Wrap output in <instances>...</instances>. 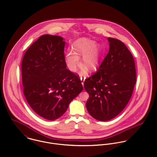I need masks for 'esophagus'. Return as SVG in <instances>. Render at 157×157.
I'll list each match as a JSON object with an SVG mask.
<instances>
[{"mask_svg":"<svg viewBox=\"0 0 157 157\" xmlns=\"http://www.w3.org/2000/svg\"><path fill=\"white\" fill-rule=\"evenodd\" d=\"M81 83H82V85L84 86V81H85V78H82V77H81Z\"/></svg>","mask_w":157,"mask_h":157,"instance_id":"1","label":"esophagus"}]
</instances>
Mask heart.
<instances>
[{
	"label": "heart",
	"mask_w": 157,
	"mask_h": 157,
	"mask_svg": "<svg viewBox=\"0 0 157 157\" xmlns=\"http://www.w3.org/2000/svg\"><path fill=\"white\" fill-rule=\"evenodd\" d=\"M74 51H69L65 56L67 67L71 72H75L79 65V56H82V64L90 70H93L98 66L101 57V50L99 45L93 40L82 38L77 40L73 44ZM87 73L84 69L81 75Z\"/></svg>",
	"instance_id": "1"
}]
</instances>
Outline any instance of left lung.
Listing matches in <instances>:
<instances>
[{"label": "left lung", "mask_w": 157, "mask_h": 157, "mask_svg": "<svg viewBox=\"0 0 157 157\" xmlns=\"http://www.w3.org/2000/svg\"><path fill=\"white\" fill-rule=\"evenodd\" d=\"M108 53L96 72L86 79L89 94L88 113L99 121H108L120 114L128 104L136 82L132 55L121 41L108 37Z\"/></svg>", "instance_id": "left-lung-1"}]
</instances>
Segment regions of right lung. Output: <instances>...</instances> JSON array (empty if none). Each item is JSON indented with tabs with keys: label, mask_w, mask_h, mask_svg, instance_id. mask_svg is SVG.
Instances as JSON below:
<instances>
[{
	"label": "right lung",
	"mask_w": 157,
	"mask_h": 157,
	"mask_svg": "<svg viewBox=\"0 0 157 157\" xmlns=\"http://www.w3.org/2000/svg\"><path fill=\"white\" fill-rule=\"evenodd\" d=\"M64 46L61 36L42 35L21 63L25 98L38 115L49 121L61 117L83 89L79 76L66 69Z\"/></svg>",
	"instance_id": "right-lung-1"
}]
</instances>
